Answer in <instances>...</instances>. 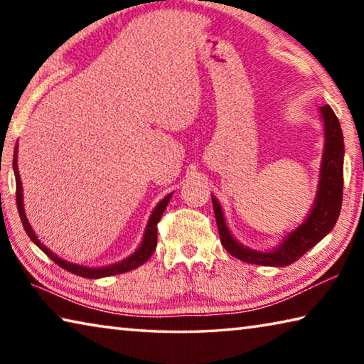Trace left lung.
<instances>
[{"label":"left lung","instance_id":"obj_1","mask_svg":"<svg viewBox=\"0 0 364 364\" xmlns=\"http://www.w3.org/2000/svg\"><path fill=\"white\" fill-rule=\"evenodd\" d=\"M324 122V154L319 168L316 200L306 220L292 232H289L278 247L271 252H260L244 247L231 236L218 200L212 196L215 220H217L220 241L226 252L245 263L263 267H287L306 254L336 226L342 207L343 189V134L338 119L329 106L321 107Z\"/></svg>","mask_w":364,"mask_h":364}]
</instances>
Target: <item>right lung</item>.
<instances>
[{"label": "right lung", "instance_id": "right-lung-1", "mask_svg": "<svg viewBox=\"0 0 364 364\" xmlns=\"http://www.w3.org/2000/svg\"><path fill=\"white\" fill-rule=\"evenodd\" d=\"M12 167H14V175H16V202H17V210H19L21 215V221L23 225V230L28 234V237L32 239V241L38 245V247L45 252V254L51 258L54 263H58L60 268H64L67 271H70L72 274H77V276H82V278H88V279H97V278H107V276H114V274H120V273H127V271H132L134 268L141 267V264L146 263L149 260L151 255L154 254V250L157 247V223L162 218V215L165 212V208H167L168 202H170V197L171 194L165 196L162 200L159 202L157 207L154 208V212L151 215L149 221H147V226H146V231H144V237H143V242L138 247V250L134 252L133 255H130L125 260H122L119 263H114V264H109V267H102V268H88V267H82V264H75V263H70L67 260H63V258H59L58 255H54L51 250L48 247H45L40 241L38 237H36V234L33 232L32 226H30L28 220L26 217V210H23V197H22V183H21V176H19V168H17V146L14 149V160H12Z\"/></svg>", "mask_w": 364, "mask_h": 364}]
</instances>
